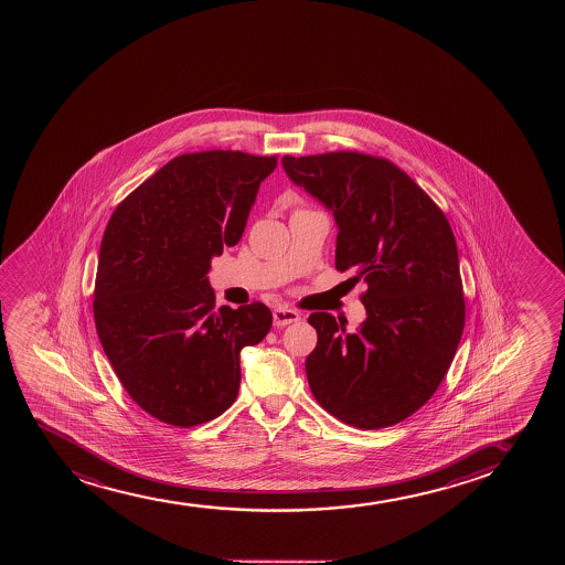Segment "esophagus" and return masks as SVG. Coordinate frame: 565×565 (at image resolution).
<instances>
[{
	"mask_svg": "<svg viewBox=\"0 0 565 565\" xmlns=\"http://www.w3.org/2000/svg\"><path fill=\"white\" fill-rule=\"evenodd\" d=\"M298 320H301V315H299V312L292 311V309H286V307H277V309L273 311V324L277 326V328L294 324V322H298Z\"/></svg>",
	"mask_w": 565,
	"mask_h": 565,
	"instance_id": "34e87169",
	"label": "esophagus"
}]
</instances>
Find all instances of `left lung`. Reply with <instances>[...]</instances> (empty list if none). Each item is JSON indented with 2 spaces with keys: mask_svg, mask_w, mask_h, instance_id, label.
Masks as SVG:
<instances>
[{
  "mask_svg": "<svg viewBox=\"0 0 565 565\" xmlns=\"http://www.w3.org/2000/svg\"><path fill=\"white\" fill-rule=\"evenodd\" d=\"M282 168L333 214L335 267L367 285L356 331L330 312L309 317L318 333L306 360L312 396L344 424L394 426L434 396L460 343L466 303L455 234L429 195L383 158L285 156Z\"/></svg>",
  "mask_w": 565,
  "mask_h": 565,
  "instance_id": "8db88e82",
  "label": "left lung"
}]
</instances>
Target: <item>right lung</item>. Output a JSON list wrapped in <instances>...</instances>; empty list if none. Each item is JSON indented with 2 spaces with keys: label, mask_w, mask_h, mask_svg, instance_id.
I'll use <instances>...</instances> for the list:
<instances>
[{
  "label": "right lung",
  "mask_w": 565,
  "mask_h": 565,
  "mask_svg": "<svg viewBox=\"0 0 565 565\" xmlns=\"http://www.w3.org/2000/svg\"><path fill=\"white\" fill-rule=\"evenodd\" d=\"M277 158L234 150L182 154L134 190L99 247L94 318L131 399L158 420L190 428L239 394L241 351L271 328L264 303L221 307L207 273L245 232Z\"/></svg>",
  "instance_id": "add662e5"
}]
</instances>
